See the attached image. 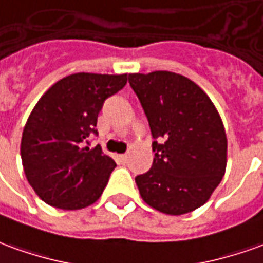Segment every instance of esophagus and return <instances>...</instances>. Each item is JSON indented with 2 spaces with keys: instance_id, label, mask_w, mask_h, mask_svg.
<instances>
[{
  "instance_id": "34e87169",
  "label": "esophagus",
  "mask_w": 263,
  "mask_h": 263,
  "mask_svg": "<svg viewBox=\"0 0 263 263\" xmlns=\"http://www.w3.org/2000/svg\"><path fill=\"white\" fill-rule=\"evenodd\" d=\"M118 159L121 162H126V159H128V155L126 154H122V155H118Z\"/></svg>"
}]
</instances>
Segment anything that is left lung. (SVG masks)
I'll return each instance as SVG.
<instances>
[{
	"mask_svg": "<svg viewBox=\"0 0 263 263\" xmlns=\"http://www.w3.org/2000/svg\"><path fill=\"white\" fill-rule=\"evenodd\" d=\"M149 122L152 168L135 178L162 214L183 215L208 201L227 170L228 139L218 109L199 85L170 71L129 74Z\"/></svg>",
	"mask_w": 263,
	"mask_h": 263,
	"instance_id": "left-lung-1",
	"label": "left lung"
}]
</instances>
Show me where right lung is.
I'll return each mask as SVG.
<instances>
[{
  "label": "right lung",
  "instance_id": "1",
  "mask_svg": "<svg viewBox=\"0 0 263 263\" xmlns=\"http://www.w3.org/2000/svg\"><path fill=\"white\" fill-rule=\"evenodd\" d=\"M128 74L78 72L55 82L29 114L21 139L27 181L45 203L74 211L100 199L117 166L97 145L85 146L104 101L125 87Z\"/></svg>",
  "mask_w": 263,
  "mask_h": 263
}]
</instances>
